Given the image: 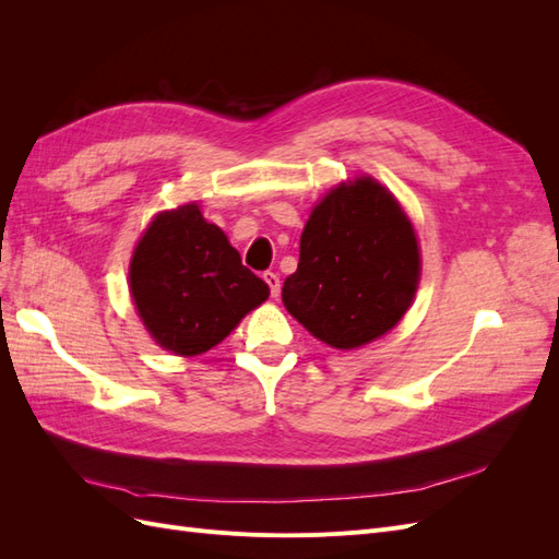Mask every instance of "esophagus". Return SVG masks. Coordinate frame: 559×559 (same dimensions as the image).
Instances as JSON below:
<instances>
[{"label": "esophagus", "mask_w": 559, "mask_h": 559, "mask_svg": "<svg viewBox=\"0 0 559 559\" xmlns=\"http://www.w3.org/2000/svg\"><path fill=\"white\" fill-rule=\"evenodd\" d=\"M263 280H265V284L270 286V296L277 298V296H280V275L273 273V270H265Z\"/></svg>", "instance_id": "obj_1"}]
</instances>
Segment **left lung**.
<instances>
[{
    "mask_svg": "<svg viewBox=\"0 0 559 559\" xmlns=\"http://www.w3.org/2000/svg\"><path fill=\"white\" fill-rule=\"evenodd\" d=\"M419 270L417 235L399 200L373 177H357L314 205L282 300L321 343L354 349L399 324Z\"/></svg>",
    "mask_w": 559,
    "mask_h": 559,
    "instance_id": "obj_1",
    "label": "left lung"
}]
</instances>
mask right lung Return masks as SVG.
Listing matches in <instances>:
<instances>
[{"label": "right lung", "mask_w": 559, "mask_h": 559, "mask_svg": "<svg viewBox=\"0 0 559 559\" xmlns=\"http://www.w3.org/2000/svg\"><path fill=\"white\" fill-rule=\"evenodd\" d=\"M130 294L151 337L179 357H198L270 296L242 265L226 233L195 202L160 212L132 251Z\"/></svg>", "instance_id": "add662e5"}]
</instances>
